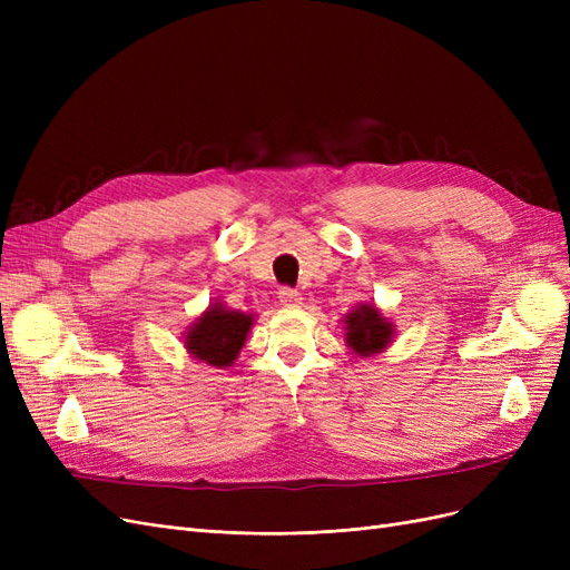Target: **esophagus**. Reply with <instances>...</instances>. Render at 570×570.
I'll list each match as a JSON object with an SVG mask.
<instances>
[{
	"instance_id": "1",
	"label": "esophagus",
	"mask_w": 570,
	"mask_h": 570,
	"mask_svg": "<svg viewBox=\"0 0 570 570\" xmlns=\"http://www.w3.org/2000/svg\"><path fill=\"white\" fill-rule=\"evenodd\" d=\"M278 299H281V304H285V306H297V304H302V295H299V292H297L295 287H281Z\"/></svg>"
}]
</instances>
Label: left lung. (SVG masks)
Returning a JSON list of instances; mask_svg holds the SVG:
<instances>
[{
    "mask_svg": "<svg viewBox=\"0 0 570 570\" xmlns=\"http://www.w3.org/2000/svg\"><path fill=\"white\" fill-rule=\"evenodd\" d=\"M392 337V325L375 312V306H361L347 316V342L358 356L383 352Z\"/></svg>",
    "mask_w": 570,
    "mask_h": 570,
    "instance_id": "1",
    "label": "left lung"
}]
</instances>
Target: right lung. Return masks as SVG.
Listing matches in <instances>:
<instances>
[{"label": "right lung", "instance_id": "add662e5", "mask_svg": "<svg viewBox=\"0 0 570 570\" xmlns=\"http://www.w3.org/2000/svg\"><path fill=\"white\" fill-rule=\"evenodd\" d=\"M252 316L228 312L223 304L209 306V312L189 327L187 333V350L199 361H206L212 366H230L235 356L243 350L247 333L252 327Z\"/></svg>", "mask_w": 570, "mask_h": 570}]
</instances>
